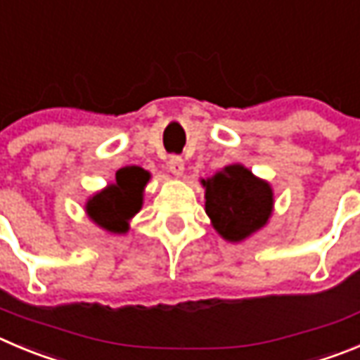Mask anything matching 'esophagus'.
I'll use <instances>...</instances> for the list:
<instances>
[{
  "instance_id": "esophagus-1",
  "label": "esophagus",
  "mask_w": 360,
  "mask_h": 360,
  "mask_svg": "<svg viewBox=\"0 0 360 360\" xmlns=\"http://www.w3.org/2000/svg\"><path fill=\"white\" fill-rule=\"evenodd\" d=\"M169 170H170V174H172V176L181 177V176H183V172H184V161L181 160L179 156H172L169 160Z\"/></svg>"
}]
</instances>
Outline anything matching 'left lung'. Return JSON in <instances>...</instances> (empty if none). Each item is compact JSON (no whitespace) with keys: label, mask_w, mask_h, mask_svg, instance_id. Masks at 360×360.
<instances>
[{"label":"left lung","mask_w":360,"mask_h":360,"mask_svg":"<svg viewBox=\"0 0 360 360\" xmlns=\"http://www.w3.org/2000/svg\"><path fill=\"white\" fill-rule=\"evenodd\" d=\"M200 184L211 226L226 241L241 243L268 226L275 204L274 188L245 165H226L200 179Z\"/></svg>","instance_id":"obj_1"}]
</instances>
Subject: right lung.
Returning <instances> with one entry per match:
<instances>
[{
  "label": "right lung",
  "mask_w": 360,
  "mask_h": 360,
  "mask_svg": "<svg viewBox=\"0 0 360 360\" xmlns=\"http://www.w3.org/2000/svg\"><path fill=\"white\" fill-rule=\"evenodd\" d=\"M150 174L142 167H126L115 174V183L96 191L85 202V213L99 229L126 234L129 221L143 206V191Z\"/></svg>",
  "instance_id": "add662e5"
}]
</instances>
